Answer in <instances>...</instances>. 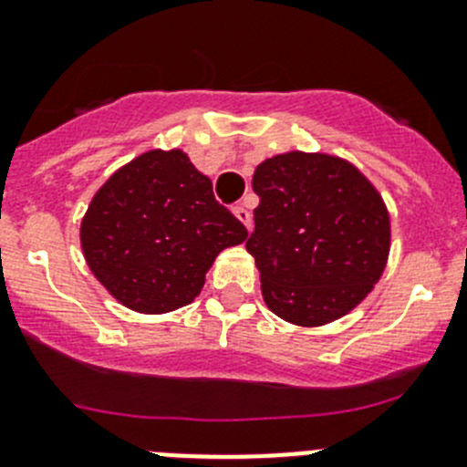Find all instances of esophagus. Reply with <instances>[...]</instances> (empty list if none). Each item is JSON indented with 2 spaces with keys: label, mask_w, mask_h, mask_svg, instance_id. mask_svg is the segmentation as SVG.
<instances>
[{
  "label": "esophagus",
  "mask_w": 467,
  "mask_h": 467,
  "mask_svg": "<svg viewBox=\"0 0 467 467\" xmlns=\"http://www.w3.org/2000/svg\"><path fill=\"white\" fill-rule=\"evenodd\" d=\"M233 213L237 216V221L244 225V228L251 230V212H249V209L244 207V204H237V207L233 209Z\"/></svg>",
  "instance_id": "1"
}]
</instances>
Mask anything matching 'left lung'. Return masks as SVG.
<instances>
[{"instance_id": "obj_1", "label": "left lung", "mask_w": 467, "mask_h": 467, "mask_svg": "<svg viewBox=\"0 0 467 467\" xmlns=\"http://www.w3.org/2000/svg\"><path fill=\"white\" fill-rule=\"evenodd\" d=\"M255 230L246 239L265 305L302 327L326 326L384 275L390 218L368 176L327 153L275 155L254 171Z\"/></svg>"}]
</instances>
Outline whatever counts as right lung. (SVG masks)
<instances>
[{"mask_svg":"<svg viewBox=\"0 0 467 467\" xmlns=\"http://www.w3.org/2000/svg\"><path fill=\"white\" fill-rule=\"evenodd\" d=\"M246 234L182 149H153L113 171L92 195L81 249L95 279L120 305L167 314L191 305L216 255Z\"/></svg>","mask_w":467,"mask_h":467,"instance_id":"right-lung-1","label":"right lung"}]
</instances>
